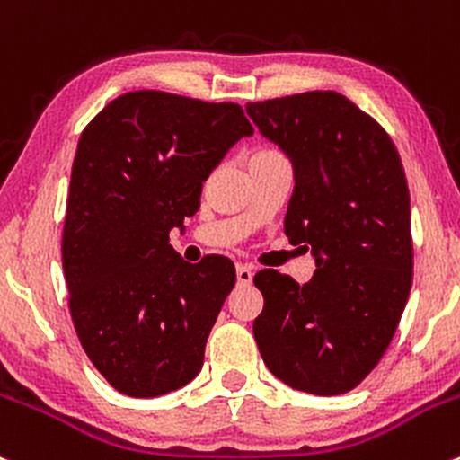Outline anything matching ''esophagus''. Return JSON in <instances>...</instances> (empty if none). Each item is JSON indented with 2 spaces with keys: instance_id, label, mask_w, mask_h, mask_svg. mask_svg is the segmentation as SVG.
<instances>
[{
  "instance_id": "34e87169",
  "label": "esophagus",
  "mask_w": 460,
  "mask_h": 460,
  "mask_svg": "<svg viewBox=\"0 0 460 460\" xmlns=\"http://www.w3.org/2000/svg\"><path fill=\"white\" fill-rule=\"evenodd\" d=\"M235 275H238V282L244 284V287L253 279V270H251V267H246V264H238L235 267Z\"/></svg>"
}]
</instances>
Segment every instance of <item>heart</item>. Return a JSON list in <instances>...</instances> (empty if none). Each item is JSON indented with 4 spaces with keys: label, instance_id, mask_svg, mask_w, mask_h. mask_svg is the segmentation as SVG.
I'll return each instance as SVG.
<instances>
[{
    "label": "heart",
    "instance_id": "obj_1",
    "mask_svg": "<svg viewBox=\"0 0 460 460\" xmlns=\"http://www.w3.org/2000/svg\"><path fill=\"white\" fill-rule=\"evenodd\" d=\"M275 156H284V154L279 152V149H275V147H258L253 154H251L249 163L251 161H262V158H275Z\"/></svg>",
    "mask_w": 460,
    "mask_h": 460
}]
</instances>
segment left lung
<instances>
[{
  "label": "left lung",
  "instance_id": "1",
  "mask_svg": "<svg viewBox=\"0 0 460 460\" xmlns=\"http://www.w3.org/2000/svg\"><path fill=\"white\" fill-rule=\"evenodd\" d=\"M246 114L291 158L284 234L311 246L317 264L306 284L275 269L255 273L264 297L253 322L260 355L295 390L344 394L379 364L412 287L399 152L372 116L332 90L246 103Z\"/></svg>",
  "mask_w": 460,
  "mask_h": 460
}]
</instances>
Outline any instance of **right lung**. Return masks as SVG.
<instances>
[{"label":"right lung","instance_id":"obj_1","mask_svg":"<svg viewBox=\"0 0 460 460\" xmlns=\"http://www.w3.org/2000/svg\"><path fill=\"white\" fill-rule=\"evenodd\" d=\"M251 134L238 103L161 90L120 94L81 132L61 240L67 306L119 393L161 396L200 372L235 269L225 255L185 262L169 231L196 214L202 182Z\"/></svg>","mask_w":460,"mask_h":460}]
</instances>
